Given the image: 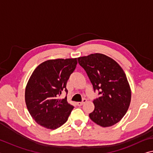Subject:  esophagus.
<instances>
[{"mask_svg":"<svg viewBox=\"0 0 153 153\" xmlns=\"http://www.w3.org/2000/svg\"><path fill=\"white\" fill-rule=\"evenodd\" d=\"M86 101H87L86 99H83V100H82V102H77V105L78 106H81V105H83L84 103H85Z\"/></svg>","mask_w":153,"mask_h":153,"instance_id":"obj_1","label":"esophagus"}]
</instances>
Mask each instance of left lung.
<instances>
[{"label": "left lung", "mask_w": 153, "mask_h": 153, "mask_svg": "<svg viewBox=\"0 0 153 153\" xmlns=\"http://www.w3.org/2000/svg\"><path fill=\"white\" fill-rule=\"evenodd\" d=\"M93 84L99 91L94 99V109L89 117L101 127H111L119 122L129 107L131 92L127 76L114 60L102 54L77 58Z\"/></svg>", "instance_id": "1"}]
</instances>
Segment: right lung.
<instances>
[{
    "label": "right lung",
    "instance_id": "add662e5",
    "mask_svg": "<svg viewBox=\"0 0 153 153\" xmlns=\"http://www.w3.org/2000/svg\"><path fill=\"white\" fill-rule=\"evenodd\" d=\"M77 59H58L42 62L34 70L25 90L28 110L39 125L56 129L66 123L74 106L65 99H59L76 69Z\"/></svg>",
    "mask_w": 153,
    "mask_h": 153
}]
</instances>
